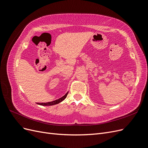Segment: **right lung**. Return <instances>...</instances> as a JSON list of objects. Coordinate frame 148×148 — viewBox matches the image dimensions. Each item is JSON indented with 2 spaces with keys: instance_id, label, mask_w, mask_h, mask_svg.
<instances>
[{
  "instance_id": "add662e5",
  "label": "right lung",
  "mask_w": 148,
  "mask_h": 148,
  "mask_svg": "<svg viewBox=\"0 0 148 148\" xmlns=\"http://www.w3.org/2000/svg\"><path fill=\"white\" fill-rule=\"evenodd\" d=\"M68 92H67L64 96H62V97L59 98V99H57V100H55V101H52V102H46V103H38V104L41 105V106H53V105L57 104H59V103L61 102L62 101H63L65 99L67 96V95H68Z\"/></svg>"
}]
</instances>
